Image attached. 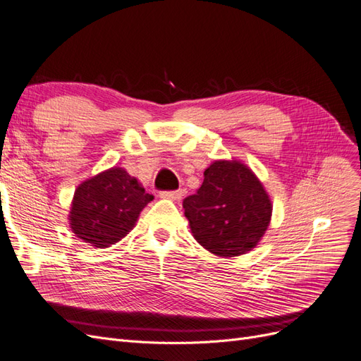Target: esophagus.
Returning <instances> with one entry per match:
<instances>
[{
  "label": "esophagus",
  "instance_id": "1",
  "mask_svg": "<svg viewBox=\"0 0 361 361\" xmlns=\"http://www.w3.org/2000/svg\"><path fill=\"white\" fill-rule=\"evenodd\" d=\"M185 195V190H178V191H162L161 197L162 199H169V200H180Z\"/></svg>",
  "mask_w": 361,
  "mask_h": 361
}]
</instances>
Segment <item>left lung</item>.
<instances>
[{
    "label": "left lung",
    "mask_w": 361,
    "mask_h": 361,
    "mask_svg": "<svg viewBox=\"0 0 361 361\" xmlns=\"http://www.w3.org/2000/svg\"><path fill=\"white\" fill-rule=\"evenodd\" d=\"M191 233L221 257L248 253L265 235L272 204L264 185L241 161H214L197 192L183 200Z\"/></svg>",
    "instance_id": "8db88e82"
}]
</instances>
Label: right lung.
<instances>
[{
  "label": "right lung",
  "mask_w": 361,
  "mask_h": 361,
  "mask_svg": "<svg viewBox=\"0 0 361 361\" xmlns=\"http://www.w3.org/2000/svg\"><path fill=\"white\" fill-rule=\"evenodd\" d=\"M154 200L135 178L120 167L84 180L75 190L69 221L72 232L96 248H106L125 238L143 207Z\"/></svg>",
  "instance_id": "obj_1"
}]
</instances>
